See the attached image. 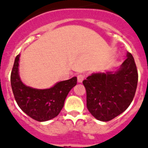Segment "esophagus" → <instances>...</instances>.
I'll return each instance as SVG.
<instances>
[{
    "instance_id": "34e87169",
    "label": "esophagus",
    "mask_w": 148,
    "mask_h": 148,
    "mask_svg": "<svg viewBox=\"0 0 148 148\" xmlns=\"http://www.w3.org/2000/svg\"><path fill=\"white\" fill-rule=\"evenodd\" d=\"M84 79H85V75H83V74L77 75V81H78V82H82Z\"/></svg>"
}]
</instances>
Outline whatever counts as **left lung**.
<instances>
[{
	"mask_svg": "<svg viewBox=\"0 0 148 148\" xmlns=\"http://www.w3.org/2000/svg\"><path fill=\"white\" fill-rule=\"evenodd\" d=\"M138 82V71L132 54L115 72L97 73L82 81L89 112L99 121L108 122L124 112L132 102Z\"/></svg>",
	"mask_w": 148,
	"mask_h": 148,
	"instance_id": "8db88e82",
	"label": "left lung"
}]
</instances>
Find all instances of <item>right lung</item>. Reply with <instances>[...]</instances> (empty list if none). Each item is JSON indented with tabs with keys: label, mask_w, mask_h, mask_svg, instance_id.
<instances>
[{
	"label": "right lung",
	"mask_w": 148,
	"mask_h": 148,
	"mask_svg": "<svg viewBox=\"0 0 148 148\" xmlns=\"http://www.w3.org/2000/svg\"><path fill=\"white\" fill-rule=\"evenodd\" d=\"M19 59L18 54L11 73L12 89L18 106L29 116L38 122L53 119L60 114L68 94L77 85V77L58 82L51 88H32L25 86L20 79Z\"/></svg>",
	"instance_id": "1"
}]
</instances>
